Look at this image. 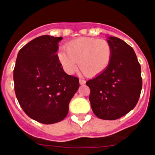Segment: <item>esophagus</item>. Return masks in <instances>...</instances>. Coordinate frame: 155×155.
Segmentation results:
<instances>
[{"label":"esophagus","instance_id":"34e87169","mask_svg":"<svg viewBox=\"0 0 155 155\" xmlns=\"http://www.w3.org/2000/svg\"><path fill=\"white\" fill-rule=\"evenodd\" d=\"M79 83H80V84H81V85H84V84H86V81H84V80H83V79H80L79 80Z\"/></svg>","mask_w":155,"mask_h":155}]
</instances>
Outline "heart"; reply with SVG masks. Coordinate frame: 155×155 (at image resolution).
Wrapping results in <instances>:
<instances>
[{"instance_id": "b5f03b06", "label": "heart", "mask_w": 155, "mask_h": 155, "mask_svg": "<svg viewBox=\"0 0 155 155\" xmlns=\"http://www.w3.org/2000/svg\"><path fill=\"white\" fill-rule=\"evenodd\" d=\"M65 51L60 50L58 60L65 71L73 74L77 69L87 77H95L107 69L112 58V47L104 39L81 37L65 45Z\"/></svg>"}]
</instances>
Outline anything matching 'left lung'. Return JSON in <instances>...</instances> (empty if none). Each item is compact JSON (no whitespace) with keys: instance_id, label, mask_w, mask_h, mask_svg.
I'll use <instances>...</instances> for the list:
<instances>
[{"instance_id":"left-lung-1","label":"left lung","mask_w":155,"mask_h":155,"mask_svg":"<svg viewBox=\"0 0 155 155\" xmlns=\"http://www.w3.org/2000/svg\"><path fill=\"white\" fill-rule=\"evenodd\" d=\"M107 40L112 58L107 69L86 83L92 110L102 120H116L137 104L142 87L141 66L133 49L116 37Z\"/></svg>"}]
</instances>
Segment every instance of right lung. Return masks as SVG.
Here are the masks:
<instances>
[{
  "label": "right lung",
  "mask_w": 155,
  "mask_h": 155,
  "mask_svg": "<svg viewBox=\"0 0 155 155\" xmlns=\"http://www.w3.org/2000/svg\"><path fill=\"white\" fill-rule=\"evenodd\" d=\"M62 37L42 35L19 51L13 70L16 98L28 117L44 124L63 120L79 88V80L64 71L58 60Z\"/></svg>",
  "instance_id": "add662e5"
}]
</instances>
